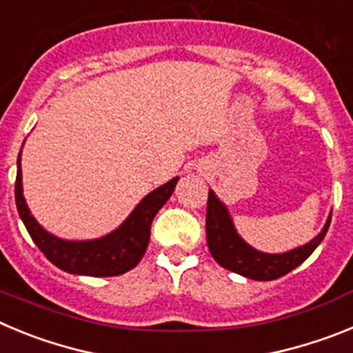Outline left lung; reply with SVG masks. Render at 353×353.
I'll return each mask as SVG.
<instances>
[{
  "mask_svg": "<svg viewBox=\"0 0 353 353\" xmlns=\"http://www.w3.org/2000/svg\"><path fill=\"white\" fill-rule=\"evenodd\" d=\"M329 224L330 217L327 219L322 232L318 233L310 244L292 249L283 254H265L252 249L236 235L226 207L215 198L214 192L208 191L207 224H205L208 251L221 267L249 279H254V281H274L277 277L292 272L295 267L311 256V252L325 236Z\"/></svg>",
  "mask_w": 353,
  "mask_h": 353,
  "instance_id": "left-lung-1",
  "label": "left lung"
}]
</instances>
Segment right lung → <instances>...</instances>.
Here are the masks:
<instances>
[{"label":"right lung","instance_id":"obj_1","mask_svg":"<svg viewBox=\"0 0 353 353\" xmlns=\"http://www.w3.org/2000/svg\"><path fill=\"white\" fill-rule=\"evenodd\" d=\"M179 179L150 192L127 221L109 235L88 242H68L48 233L30 214L23 196L21 183V154L17 157V179H15V205L28 233L51 263L70 274L93 277H111L129 272L141 261L150 240V228L155 214L170 199Z\"/></svg>","mask_w":353,"mask_h":353}]
</instances>
